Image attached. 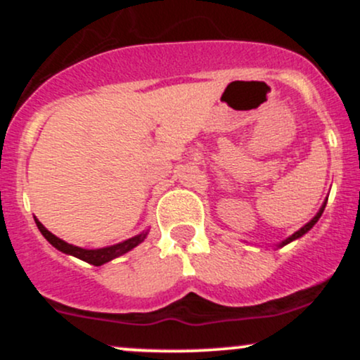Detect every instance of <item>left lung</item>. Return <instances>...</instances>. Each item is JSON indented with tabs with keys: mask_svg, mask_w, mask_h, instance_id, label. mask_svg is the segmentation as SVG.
I'll return each mask as SVG.
<instances>
[{
	"mask_svg": "<svg viewBox=\"0 0 360 360\" xmlns=\"http://www.w3.org/2000/svg\"><path fill=\"white\" fill-rule=\"evenodd\" d=\"M326 200H328V198H326ZM326 200L323 201V205H321V208H320V210H318V213L315 214V217H313V218H311V220H309V221L307 223V225H303V226H301V229L298 230V232H295V233H292V235H289V237H288V238H284V240H283V242H279V243H278V245H276V247H278V249H279V247H284V245H288V243H291V242L298 240V238H301V237H303V235H304V233H308V232H309V230H311V229H313V226H315V223H316L318 220H320L321 213H323V210H325V206H326Z\"/></svg>",
	"mask_w": 360,
	"mask_h": 360,
	"instance_id": "obj_1",
	"label": "left lung"
}]
</instances>
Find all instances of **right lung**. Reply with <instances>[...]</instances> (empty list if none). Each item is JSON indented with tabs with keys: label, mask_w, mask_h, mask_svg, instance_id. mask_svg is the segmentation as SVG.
I'll return each instance as SVG.
<instances>
[{
	"label": "right lung",
	"mask_w": 360,
	"mask_h": 360,
	"mask_svg": "<svg viewBox=\"0 0 360 360\" xmlns=\"http://www.w3.org/2000/svg\"><path fill=\"white\" fill-rule=\"evenodd\" d=\"M35 223H37V226H39L40 233L47 238V242L51 243L52 247H56L57 250L64 252V254L72 255V257H77V259L84 260V262L93 264V266H103V264L110 262V260H113V259L120 257V255L127 254V252L135 249L139 243H142L143 240H146V237L148 233V230H143L142 233L135 235V237H131V238H127V240H123L120 243H115V245L101 247V249H82V247L72 245V243H68V242L62 240V238L56 237V235L49 232V230L45 229V226L39 220H37V218H35Z\"/></svg>",
	"instance_id": "obj_1"
}]
</instances>
